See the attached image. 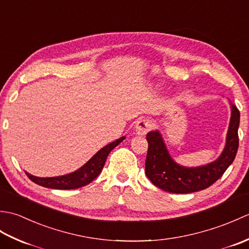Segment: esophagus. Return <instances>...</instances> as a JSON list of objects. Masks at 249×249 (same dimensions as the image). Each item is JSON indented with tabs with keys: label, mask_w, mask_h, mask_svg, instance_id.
<instances>
[{
	"label": "esophagus",
	"mask_w": 249,
	"mask_h": 249,
	"mask_svg": "<svg viewBox=\"0 0 249 249\" xmlns=\"http://www.w3.org/2000/svg\"><path fill=\"white\" fill-rule=\"evenodd\" d=\"M151 121L147 120V119H140L138 122H137L136 124V133L137 135H141L143 136L145 135L147 131L151 129Z\"/></svg>",
	"instance_id": "1"
}]
</instances>
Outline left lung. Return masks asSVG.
Masks as SVG:
<instances>
[{"mask_svg": "<svg viewBox=\"0 0 249 249\" xmlns=\"http://www.w3.org/2000/svg\"><path fill=\"white\" fill-rule=\"evenodd\" d=\"M231 118L226 137L224 151L217 160L198 167L181 166L169 153L160 130H152L146 135L149 143L145 174L150 181L165 192L188 194L211 186L223 176L233 162L239 147L240 111L230 102Z\"/></svg>", "mask_w": 249, "mask_h": 249, "instance_id": "left-lung-1", "label": "left lung"}]
</instances>
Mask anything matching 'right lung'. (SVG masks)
<instances>
[{
	"mask_svg": "<svg viewBox=\"0 0 249 249\" xmlns=\"http://www.w3.org/2000/svg\"><path fill=\"white\" fill-rule=\"evenodd\" d=\"M125 139V137H121L120 139L115 140L111 143L100 149L91 160L87 161L82 167L78 170L71 173L65 174V176L52 177V178H39L32 176L29 172H26V176L29 177L32 182L40 185L47 188L52 189H75L91 183L93 179L96 178L99 173L102 172L106 160L109 155V153L112 151L116 145H119L122 141Z\"/></svg>",
	"mask_w": 249,
	"mask_h": 249,
	"instance_id": "add662e5",
	"label": "right lung"
}]
</instances>
